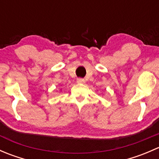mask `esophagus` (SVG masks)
Segmentation results:
<instances>
[{"mask_svg": "<svg viewBox=\"0 0 159 159\" xmlns=\"http://www.w3.org/2000/svg\"><path fill=\"white\" fill-rule=\"evenodd\" d=\"M77 82H78V84H84V83H85V80H84V78H78Z\"/></svg>", "mask_w": 159, "mask_h": 159, "instance_id": "obj_1", "label": "esophagus"}]
</instances>
